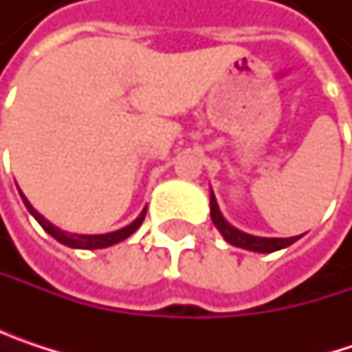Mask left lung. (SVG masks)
I'll list each match as a JSON object with an SVG mask.
<instances>
[{
  "instance_id": "obj_1",
  "label": "left lung",
  "mask_w": 352,
  "mask_h": 352,
  "mask_svg": "<svg viewBox=\"0 0 352 352\" xmlns=\"http://www.w3.org/2000/svg\"><path fill=\"white\" fill-rule=\"evenodd\" d=\"M210 214H212V222L214 226L220 230V234L224 236L226 243H230L232 246H241L246 250H254V252H275L281 250L285 246L294 245L300 236H292V239H263V236H252L246 234L243 230L234 228L232 224H228L218 208V201L214 197V191L210 193Z\"/></svg>"
}]
</instances>
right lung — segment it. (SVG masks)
<instances>
[{
  "instance_id": "add662e5",
  "label": "right lung",
  "mask_w": 352,
  "mask_h": 352,
  "mask_svg": "<svg viewBox=\"0 0 352 352\" xmlns=\"http://www.w3.org/2000/svg\"><path fill=\"white\" fill-rule=\"evenodd\" d=\"M20 195H22V199H24V204H26L28 212H30L36 220H38V224H40V226H42V228L52 236V239H56L58 243L71 246V248H106V246L118 245V243L126 241L130 234H134V232L138 230V226L142 224L144 216H146V210H142V212H140V216H138L132 224H128V226H124V228H120V230H116V232H107V234H73V232H63L60 228L52 226L44 216H40L34 208L30 206V201L24 197V193H22V191H20Z\"/></svg>"
}]
</instances>
